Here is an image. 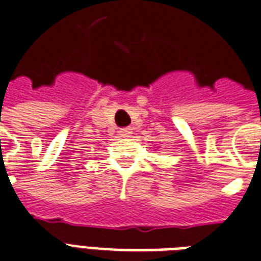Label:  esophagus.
<instances>
[{
  "mask_svg": "<svg viewBox=\"0 0 261 261\" xmlns=\"http://www.w3.org/2000/svg\"><path fill=\"white\" fill-rule=\"evenodd\" d=\"M120 137L122 139H128V137L132 136V129L130 128H124V129H120Z\"/></svg>",
  "mask_w": 261,
  "mask_h": 261,
  "instance_id": "obj_1",
  "label": "esophagus"
}]
</instances>
